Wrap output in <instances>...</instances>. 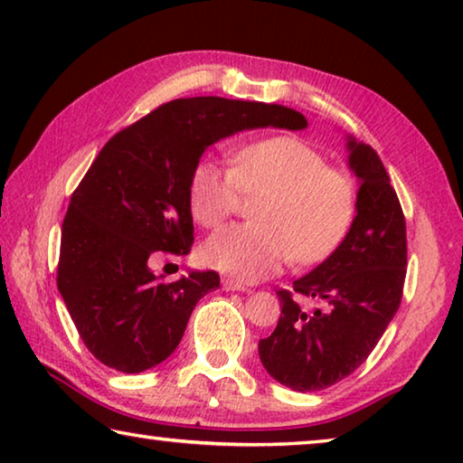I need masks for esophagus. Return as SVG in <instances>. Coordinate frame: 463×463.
I'll use <instances>...</instances> for the list:
<instances>
[{"label":"esophagus","instance_id":"1","mask_svg":"<svg viewBox=\"0 0 463 463\" xmlns=\"http://www.w3.org/2000/svg\"><path fill=\"white\" fill-rule=\"evenodd\" d=\"M222 288L226 289V292H250V289L245 284H241V281L232 279V278H224Z\"/></svg>","mask_w":463,"mask_h":463}]
</instances>
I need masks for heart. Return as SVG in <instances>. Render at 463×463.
<instances>
[{
  "instance_id": "1",
  "label": "heart",
  "mask_w": 463,
  "mask_h": 463,
  "mask_svg": "<svg viewBox=\"0 0 463 463\" xmlns=\"http://www.w3.org/2000/svg\"><path fill=\"white\" fill-rule=\"evenodd\" d=\"M242 194L265 198L260 224H232L202 245L203 265L239 281L278 273L292 260L317 263L331 255L355 216V185L325 156L296 137H269L232 156V169L213 161L195 165L190 179L194 221L214 229L237 213Z\"/></svg>"
}]
</instances>
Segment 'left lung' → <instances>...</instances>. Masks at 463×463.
I'll return each instance as SVG.
<instances>
[{
  "mask_svg": "<svg viewBox=\"0 0 463 463\" xmlns=\"http://www.w3.org/2000/svg\"><path fill=\"white\" fill-rule=\"evenodd\" d=\"M359 190L355 218L341 245L292 291L324 304L310 316L278 289L281 317L260 341L261 364L273 380L296 392H317L347 378L372 354L402 300L406 224L378 153L347 137Z\"/></svg>",
  "mask_w": 463,
  "mask_h": 463,
  "instance_id": "1",
  "label": "left lung"
}]
</instances>
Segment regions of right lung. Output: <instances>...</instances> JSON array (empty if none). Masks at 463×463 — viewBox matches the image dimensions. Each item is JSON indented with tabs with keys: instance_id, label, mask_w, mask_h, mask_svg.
<instances>
[{
	"instance_id": "obj_1",
	"label": "right lung",
	"mask_w": 463,
	"mask_h": 463,
	"mask_svg": "<svg viewBox=\"0 0 463 463\" xmlns=\"http://www.w3.org/2000/svg\"><path fill=\"white\" fill-rule=\"evenodd\" d=\"M302 130L292 108L224 98L163 104L108 140L71 195L62 221L57 286L93 357L140 373L174 354L216 271L161 284L156 250L187 255L194 242L190 179L221 138L250 128Z\"/></svg>"
}]
</instances>
